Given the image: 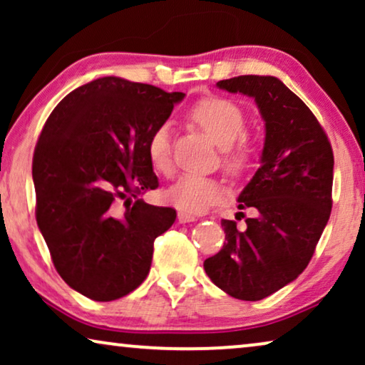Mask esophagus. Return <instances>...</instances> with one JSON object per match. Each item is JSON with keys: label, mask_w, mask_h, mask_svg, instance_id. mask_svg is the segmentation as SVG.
Instances as JSON below:
<instances>
[{"label": "esophagus", "mask_w": 365, "mask_h": 365, "mask_svg": "<svg viewBox=\"0 0 365 365\" xmlns=\"http://www.w3.org/2000/svg\"><path fill=\"white\" fill-rule=\"evenodd\" d=\"M178 219H179V222H181V224L197 221V217L194 216V214H189V212H184V211H179L178 212Z\"/></svg>", "instance_id": "obj_1"}]
</instances>
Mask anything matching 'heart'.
I'll return each mask as SVG.
<instances>
[{"label":"heart","instance_id":"1","mask_svg":"<svg viewBox=\"0 0 365 365\" xmlns=\"http://www.w3.org/2000/svg\"><path fill=\"white\" fill-rule=\"evenodd\" d=\"M187 119L214 144L222 148V163L229 171L241 174L251 166L254 148L241 138L246 118L236 103L226 98L207 96L199 99L187 111ZM148 158L159 173L171 169V128L159 124L148 138ZM217 181L197 174H184L166 191V199L184 212H202L221 199Z\"/></svg>","mask_w":365,"mask_h":365}]
</instances>
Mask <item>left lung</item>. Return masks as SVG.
Segmentation results:
<instances>
[{
  "label": "left lung",
  "instance_id": "obj_1",
  "mask_svg": "<svg viewBox=\"0 0 365 365\" xmlns=\"http://www.w3.org/2000/svg\"><path fill=\"white\" fill-rule=\"evenodd\" d=\"M217 88L254 98L266 139L261 168L237 197L254 216L244 229L222 219L226 242L204 271L231 297L261 301L297 279L316 251L332 209L334 154L311 109L281 79L247 74Z\"/></svg>",
  "mask_w": 365,
  "mask_h": 365
}]
</instances>
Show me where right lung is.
Instances as JSON below:
<instances>
[{"label": "right lung", "instance_id": "add662e5", "mask_svg": "<svg viewBox=\"0 0 365 365\" xmlns=\"http://www.w3.org/2000/svg\"><path fill=\"white\" fill-rule=\"evenodd\" d=\"M184 93L106 76L68 94L44 124L33 156L36 222L63 281L108 302L141 286L154 239L176 211L118 199L159 186L148 138L171 116Z\"/></svg>", "mask_w": 365, "mask_h": 365}]
</instances>
